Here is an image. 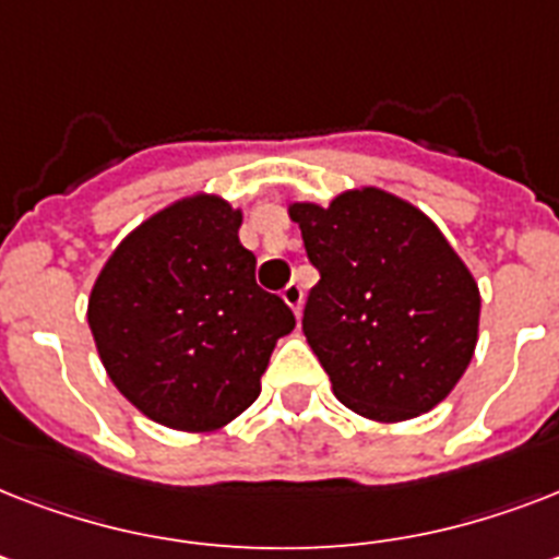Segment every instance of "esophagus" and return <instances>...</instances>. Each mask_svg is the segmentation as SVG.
<instances>
[{"label": "esophagus", "instance_id": "34e87169", "mask_svg": "<svg viewBox=\"0 0 559 559\" xmlns=\"http://www.w3.org/2000/svg\"><path fill=\"white\" fill-rule=\"evenodd\" d=\"M281 296H284V301L293 307V313L301 316V305H305V289H301V284H298V281H289Z\"/></svg>", "mask_w": 559, "mask_h": 559}]
</instances>
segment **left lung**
Masks as SVG:
<instances>
[{
  "instance_id": "obj_1",
  "label": "left lung",
  "mask_w": 559,
  "mask_h": 559,
  "mask_svg": "<svg viewBox=\"0 0 559 559\" xmlns=\"http://www.w3.org/2000/svg\"><path fill=\"white\" fill-rule=\"evenodd\" d=\"M319 284L305 336L333 394L371 420H408L438 406L467 371L481 298L447 237L415 205L348 191L322 209H289Z\"/></svg>"
}]
</instances>
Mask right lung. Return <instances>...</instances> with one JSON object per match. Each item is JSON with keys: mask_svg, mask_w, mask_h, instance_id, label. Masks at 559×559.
Segmentation results:
<instances>
[{"mask_svg": "<svg viewBox=\"0 0 559 559\" xmlns=\"http://www.w3.org/2000/svg\"><path fill=\"white\" fill-rule=\"evenodd\" d=\"M240 211L219 197L174 202L135 228L100 270L90 328L116 389L170 429L211 432L261 394L296 316L258 287Z\"/></svg>", "mask_w": 559, "mask_h": 559, "instance_id": "add662e5", "label": "right lung"}]
</instances>
